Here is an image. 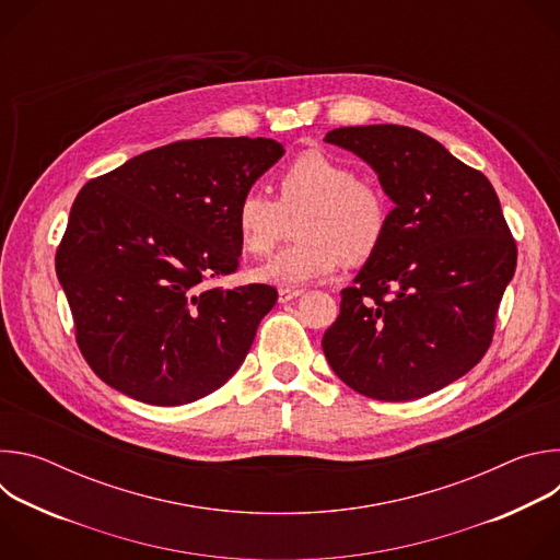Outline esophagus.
I'll list each match as a JSON object with an SVG mask.
<instances>
[{
  "label": "esophagus",
  "instance_id": "1",
  "mask_svg": "<svg viewBox=\"0 0 560 560\" xmlns=\"http://www.w3.org/2000/svg\"><path fill=\"white\" fill-rule=\"evenodd\" d=\"M301 294H303V290H299V288H281L279 290V301L288 303V301H292V299H296Z\"/></svg>",
  "mask_w": 560,
  "mask_h": 560
}]
</instances>
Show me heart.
<instances>
[{
  "label": "heart",
  "mask_w": 560,
  "mask_h": 560,
  "mask_svg": "<svg viewBox=\"0 0 560 560\" xmlns=\"http://www.w3.org/2000/svg\"><path fill=\"white\" fill-rule=\"evenodd\" d=\"M296 244L279 250L255 268L261 283L299 288L330 277L339 261L363 264L383 244L387 201L383 192L361 182L357 171L339 159L307 150L281 171L277 199L250 188L234 206V232L242 248L268 255L294 219Z\"/></svg>",
  "instance_id": "b5f03b06"
}]
</instances>
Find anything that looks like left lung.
<instances>
[{"label": "left lung", "instance_id": "left-lung-1", "mask_svg": "<svg viewBox=\"0 0 560 560\" xmlns=\"http://www.w3.org/2000/svg\"><path fill=\"white\" fill-rule=\"evenodd\" d=\"M326 141L370 164L394 201L383 244L341 290L326 359L376 401L421 398L488 352L516 242L490 179L425 132L348 126Z\"/></svg>", "mask_w": 560, "mask_h": 560}]
</instances>
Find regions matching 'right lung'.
I'll use <instances>...</instances> for the list:
<instances>
[{
  "instance_id": "right-lung-1",
  "label": "right lung",
  "mask_w": 560,
  "mask_h": 560,
  "mask_svg": "<svg viewBox=\"0 0 560 560\" xmlns=\"http://www.w3.org/2000/svg\"><path fill=\"white\" fill-rule=\"evenodd\" d=\"M281 154L264 137L175 141L79 190L55 268L77 346L104 383L168 408L244 363L277 290L206 283L238 268L234 206Z\"/></svg>"
}]
</instances>
